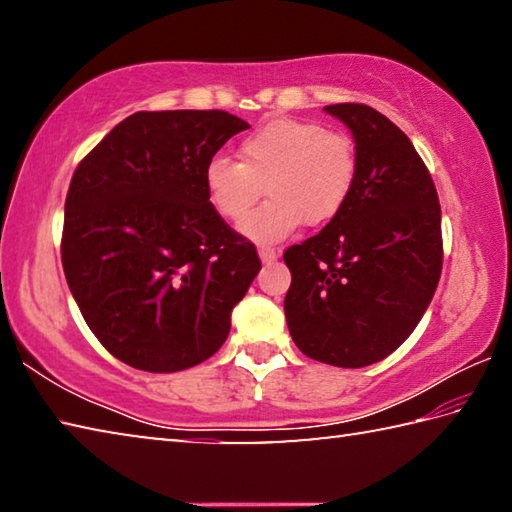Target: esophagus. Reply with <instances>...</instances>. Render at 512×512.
<instances>
[{
  "label": "esophagus",
  "instance_id": "esophagus-1",
  "mask_svg": "<svg viewBox=\"0 0 512 512\" xmlns=\"http://www.w3.org/2000/svg\"><path fill=\"white\" fill-rule=\"evenodd\" d=\"M257 253H259V259H262L264 264H271L277 259L275 248H271V246H257Z\"/></svg>",
  "mask_w": 512,
  "mask_h": 512
}]
</instances>
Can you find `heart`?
Here are the masks:
<instances>
[{
	"label": "heart",
	"instance_id": "heart-1",
	"mask_svg": "<svg viewBox=\"0 0 512 512\" xmlns=\"http://www.w3.org/2000/svg\"><path fill=\"white\" fill-rule=\"evenodd\" d=\"M239 162L214 158L205 169V192L216 214L240 223L263 189L272 196L241 224L255 241H280L300 228L332 221L357 185L359 153L352 137L309 119H271L239 144Z\"/></svg>",
	"mask_w": 512,
	"mask_h": 512
}]
</instances>
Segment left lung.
Listing matches in <instances>:
<instances>
[{
	"label": "left lung",
	"instance_id": "1",
	"mask_svg": "<svg viewBox=\"0 0 512 512\" xmlns=\"http://www.w3.org/2000/svg\"><path fill=\"white\" fill-rule=\"evenodd\" d=\"M359 153L348 205L284 253V314L309 359L363 368L409 339L443 271L440 203L427 167L391 119L363 103L325 106Z\"/></svg>",
	"mask_w": 512,
	"mask_h": 512
}]
</instances>
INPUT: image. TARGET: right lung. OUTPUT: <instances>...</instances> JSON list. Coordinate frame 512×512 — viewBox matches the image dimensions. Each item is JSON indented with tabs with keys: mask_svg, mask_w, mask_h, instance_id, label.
I'll return each mask as SVG.
<instances>
[{
	"mask_svg": "<svg viewBox=\"0 0 512 512\" xmlns=\"http://www.w3.org/2000/svg\"><path fill=\"white\" fill-rule=\"evenodd\" d=\"M248 121L223 110L135 112L76 167L63 271L112 357L146 372L198 366L262 268L205 192V169Z\"/></svg>",
	"mask_w": 512,
	"mask_h": 512,
	"instance_id": "right-lung-1",
	"label": "right lung"
}]
</instances>
